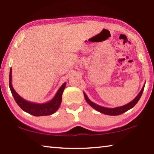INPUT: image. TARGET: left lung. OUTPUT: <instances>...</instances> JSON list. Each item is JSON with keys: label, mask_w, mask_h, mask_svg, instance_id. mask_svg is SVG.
<instances>
[{"label": "left lung", "mask_w": 154, "mask_h": 154, "mask_svg": "<svg viewBox=\"0 0 154 154\" xmlns=\"http://www.w3.org/2000/svg\"><path fill=\"white\" fill-rule=\"evenodd\" d=\"M145 84H144V85L143 86L141 90H140V92L139 93V94H138L136 97L134 98V99H133V100L131 101V102H130L129 103H128L124 106H118V107H115V108H107V107H104V106L98 105L97 104L92 102V101L88 98V97L87 96V95L85 94V92H83V94H84V97H85V100L87 101V103L89 104L92 108L94 109L95 110L99 111L101 113L108 115V116H119V115H121L122 113H125V112L128 111L129 109H132L134 106H135V105L138 103V101L139 100L140 97H141L143 90H144V88H145Z\"/></svg>", "instance_id": "obj_1"}]
</instances>
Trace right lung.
<instances>
[{
    "label": "right lung",
    "instance_id": "obj_1",
    "mask_svg": "<svg viewBox=\"0 0 154 154\" xmlns=\"http://www.w3.org/2000/svg\"><path fill=\"white\" fill-rule=\"evenodd\" d=\"M12 69L11 68L9 72V88L11 94L15 99V102L20 106V107L26 113L34 116H49L55 113L59 109L62 102V95L66 87V83H64L62 86L59 88L54 97L51 100L45 103L38 104L29 102L18 94L15 92L12 85Z\"/></svg>",
    "mask_w": 154,
    "mask_h": 154
}]
</instances>
